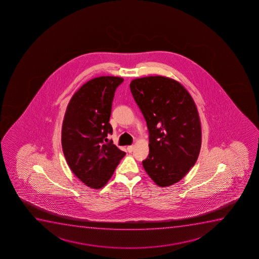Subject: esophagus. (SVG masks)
Masks as SVG:
<instances>
[{"mask_svg":"<svg viewBox=\"0 0 259 259\" xmlns=\"http://www.w3.org/2000/svg\"><path fill=\"white\" fill-rule=\"evenodd\" d=\"M126 149H127L128 152H132L134 151V146H127V148H126Z\"/></svg>","mask_w":259,"mask_h":259,"instance_id":"esophagus-1","label":"esophagus"}]
</instances>
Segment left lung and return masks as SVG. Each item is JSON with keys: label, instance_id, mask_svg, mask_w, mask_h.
Instances as JSON below:
<instances>
[{"label": "left lung", "instance_id": "left-lung-1", "mask_svg": "<svg viewBox=\"0 0 259 259\" xmlns=\"http://www.w3.org/2000/svg\"><path fill=\"white\" fill-rule=\"evenodd\" d=\"M130 89L149 133L144 169L158 186H171L186 176L200 151V120L194 101L180 83L166 77L134 79Z\"/></svg>", "mask_w": 259, "mask_h": 259}]
</instances>
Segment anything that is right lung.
<instances>
[{"label":"right lung","mask_w":259,"mask_h":259,"mask_svg":"<svg viewBox=\"0 0 259 259\" xmlns=\"http://www.w3.org/2000/svg\"><path fill=\"white\" fill-rule=\"evenodd\" d=\"M119 77L95 78L74 94L67 106L61 132L65 158L75 176L91 188L103 187L125 152L107 142L113 134L109 119Z\"/></svg>","instance_id":"obj_1"}]
</instances>
